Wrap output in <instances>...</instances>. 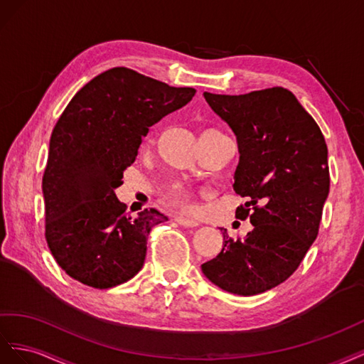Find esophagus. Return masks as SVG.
I'll list each match as a JSON object with an SVG mask.
<instances>
[{"label": "esophagus", "instance_id": "esophagus-1", "mask_svg": "<svg viewBox=\"0 0 364 364\" xmlns=\"http://www.w3.org/2000/svg\"><path fill=\"white\" fill-rule=\"evenodd\" d=\"M175 221L178 223L180 225H183V227H196V225H200V223L196 221V220H191V218H184V216H176Z\"/></svg>", "mask_w": 364, "mask_h": 364}]
</instances>
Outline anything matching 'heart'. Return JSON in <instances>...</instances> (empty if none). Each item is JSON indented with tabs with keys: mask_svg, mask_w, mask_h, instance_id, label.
<instances>
[{
	"mask_svg": "<svg viewBox=\"0 0 364 364\" xmlns=\"http://www.w3.org/2000/svg\"><path fill=\"white\" fill-rule=\"evenodd\" d=\"M164 200L168 204L180 207L183 210H193L195 209V193L188 186L176 184L164 193Z\"/></svg>",
	"mask_w": 364,
	"mask_h": 364,
	"instance_id": "1",
	"label": "heart"
}]
</instances>
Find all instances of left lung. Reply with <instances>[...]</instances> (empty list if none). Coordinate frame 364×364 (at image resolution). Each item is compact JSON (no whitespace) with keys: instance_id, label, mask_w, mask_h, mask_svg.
Segmentation results:
<instances>
[{"instance_id":"obj_1","label":"left lung","mask_w":364,"mask_h":364,"mask_svg":"<svg viewBox=\"0 0 364 364\" xmlns=\"http://www.w3.org/2000/svg\"><path fill=\"white\" fill-rule=\"evenodd\" d=\"M235 132L240 163L233 189L247 198L236 218L253 230L201 265L224 291L255 296L282 284L316 241L329 193L328 148L316 120L291 91L273 87L240 96L204 92Z\"/></svg>"}]
</instances>
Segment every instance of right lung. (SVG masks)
<instances>
[{"mask_svg":"<svg viewBox=\"0 0 364 364\" xmlns=\"http://www.w3.org/2000/svg\"><path fill=\"white\" fill-rule=\"evenodd\" d=\"M195 92L116 67L82 87L60 114L50 137L43 193L46 240L70 277L105 289L140 272L152 227L168 216L146 209L134 218L114 189L149 127Z\"/></svg>","mask_w":364,"mask_h":364,"instance_id":"right-lung-1","label":"right lung"}]
</instances>
